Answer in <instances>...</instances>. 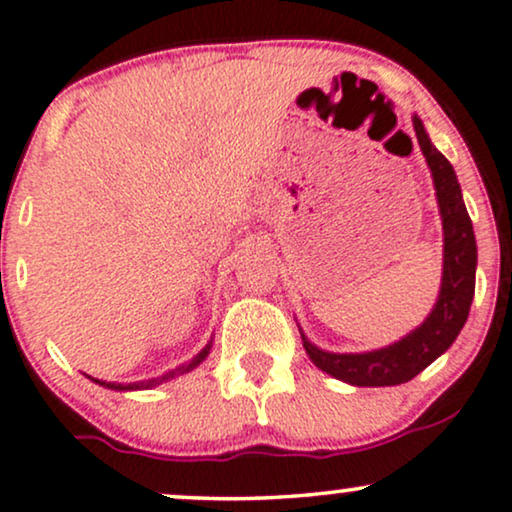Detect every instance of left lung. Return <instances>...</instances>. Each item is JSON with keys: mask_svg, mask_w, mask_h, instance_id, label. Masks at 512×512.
Instances as JSON below:
<instances>
[{"mask_svg": "<svg viewBox=\"0 0 512 512\" xmlns=\"http://www.w3.org/2000/svg\"><path fill=\"white\" fill-rule=\"evenodd\" d=\"M413 128L422 156L430 166L441 230H444V270H441L437 304L420 327H415L399 342L375 351H325L315 346L299 327L308 358L334 380L353 384V387H394V384L410 382L415 375H420L427 365L437 361L441 353L449 351V346L456 342L465 320H468L472 296H475L477 242L456 170L434 147L418 116H413Z\"/></svg>", "mask_w": 512, "mask_h": 512, "instance_id": "8db88e82", "label": "left lung"}]
</instances>
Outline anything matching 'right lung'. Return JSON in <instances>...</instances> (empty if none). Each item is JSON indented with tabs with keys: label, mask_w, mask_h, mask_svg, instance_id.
<instances>
[{
	"label": "right lung",
	"mask_w": 512,
	"mask_h": 512,
	"mask_svg": "<svg viewBox=\"0 0 512 512\" xmlns=\"http://www.w3.org/2000/svg\"><path fill=\"white\" fill-rule=\"evenodd\" d=\"M211 346H213V339L211 342H208L204 349H201L197 356L192 358V361H187V363H182V365H178V368L175 370H168V372H163V375H159V377H151V380H140V382H128V384H118V382H106V380H97V377H90V380L94 382V384H99V387H106V389H113V391H140V389H154V387H159V384H163V382H168V380H173V377H180V375H185V372H189V370H194L197 368L199 363H204L206 361V356L208 353H211Z\"/></svg>",
	"instance_id": "add662e5"
}]
</instances>
